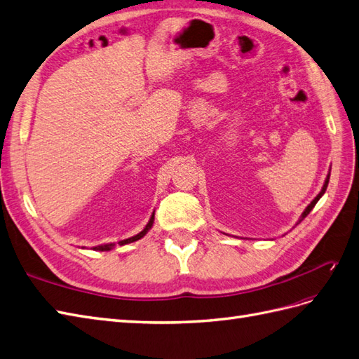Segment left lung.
<instances>
[{
    "label": "left lung",
    "instance_id": "8db88e82",
    "mask_svg": "<svg viewBox=\"0 0 359 359\" xmlns=\"http://www.w3.org/2000/svg\"><path fill=\"white\" fill-rule=\"evenodd\" d=\"M327 183H329V174H327V177H326V180H325V185H323V188H321V191H320V194H318V196H317V197H316L314 200H312V201H311V203L308 205V208H306L305 210H303V214H302V217H300V219H299V223H300V222H302V219H303V218H305V217H306V215H308V214L311 212V210H312V208H314V206H316V203H317V201H318V200L321 198V196H323V194H325V191H326V188H327ZM299 223H297V224H299Z\"/></svg>",
    "mask_w": 359,
    "mask_h": 359
}]
</instances>
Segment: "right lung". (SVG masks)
<instances>
[{
	"instance_id": "add662e5",
	"label": "right lung",
	"mask_w": 359,
	"mask_h": 359,
	"mask_svg": "<svg viewBox=\"0 0 359 359\" xmlns=\"http://www.w3.org/2000/svg\"><path fill=\"white\" fill-rule=\"evenodd\" d=\"M153 222H154V212H153V215H151V218H150V222L147 223V226L144 227V231L142 232H140L137 235H135V236H132V238H127V240H123V241H119L118 244L119 245H124V244H128V243H133V241H137V240H141V238L150 231L151 229V226H153ZM114 245L115 244H106V245H98V247H94V250H101V252H107V250H110V249H114Z\"/></svg>"
}]
</instances>
